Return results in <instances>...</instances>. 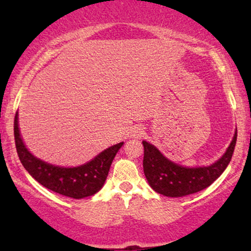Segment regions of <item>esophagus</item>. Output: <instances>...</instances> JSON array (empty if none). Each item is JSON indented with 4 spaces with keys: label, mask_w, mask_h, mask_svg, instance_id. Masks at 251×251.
I'll return each instance as SVG.
<instances>
[{
    "label": "esophagus",
    "mask_w": 251,
    "mask_h": 251,
    "mask_svg": "<svg viewBox=\"0 0 251 251\" xmlns=\"http://www.w3.org/2000/svg\"><path fill=\"white\" fill-rule=\"evenodd\" d=\"M143 135H144V130L142 126H135V128L132 129L131 131L132 138H139V137H142Z\"/></svg>",
    "instance_id": "esophagus-1"
}]
</instances>
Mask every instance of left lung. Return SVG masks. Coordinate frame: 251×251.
Returning <instances> with one entry per match:
<instances>
[{"mask_svg": "<svg viewBox=\"0 0 251 251\" xmlns=\"http://www.w3.org/2000/svg\"><path fill=\"white\" fill-rule=\"evenodd\" d=\"M238 130L225 153L214 163L202 167H184L168 159L156 146L146 140L144 145V174L150 186L169 198H180L197 193L214 183L224 173L232 159Z\"/></svg>", "mask_w": 251, "mask_h": 251, "instance_id": "left-lung-1", "label": "left lung"}]
</instances>
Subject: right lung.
<instances>
[{
    "mask_svg": "<svg viewBox=\"0 0 251 251\" xmlns=\"http://www.w3.org/2000/svg\"><path fill=\"white\" fill-rule=\"evenodd\" d=\"M15 140L20 162L28 174L44 187L73 199L91 197L100 191L109 168L123 142L115 144L77 167H60L48 163L29 152L19 129L18 112L15 116Z\"/></svg>",
    "mask_w": 251,
    "mask_h": 251,
    "instance_id": "add662e5",
    "label": "right lung"
}]
</instances>
